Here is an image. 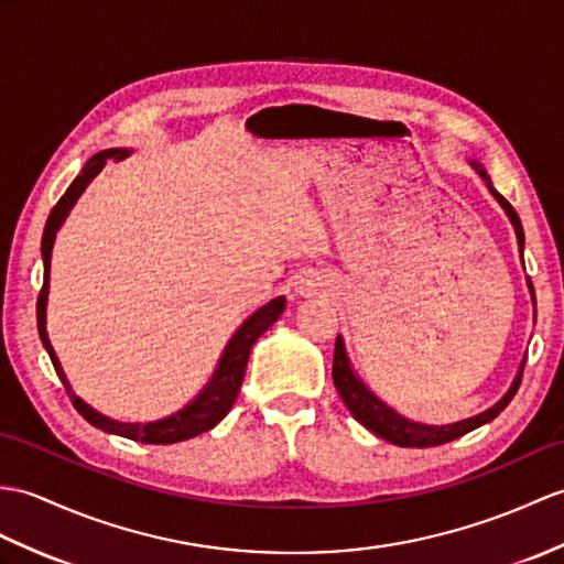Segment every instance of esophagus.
Listing matches in <instances>:
<instances>
[{
  "mask_svg": "<svg viewBox=\"0 0 564 564\" xmlns=\"http://www.w3.org/2000/svg\"><path fill=\"white\" fill-rule=\"evenodd\" d=\"M326 285H329V283H326L324 276H319V273H314V271H307V273H303V276H300V281L295 285V293L300 297H312V295L324 293Z\"/></svg>",
  "mask_w": 564,
  "mask_h": 564,
  "instance_id": "obj_1",
  "label": "esophagus"
}]
</instances>
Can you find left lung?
Here are the masks:
<instances>
[{
	"label": "left lung",
	"mask_w": 564,
	"mask_h": 564,
	"mask_svg": "<svg viewBox=\"0 0 564 564\" xmlns=\"http://www.w3.org/2000/svg\"><path fill=\"white\" fill-rule=\"evenodd\" d=\"M470 165H474L476 173L482 180H486L490 194L495 196L497 204L505 208V214L509 216V220H512L514 232H517V242H519V252L523 254V228H521V220H519V214L514 212V206L509 204L505 196L492 187V182H490V177L486 173V167H482L478 161H470ZM521 261H523V257H521ZM529 291H531V300H533V305H535L531 279H529ZM523 365H527V358L521 360V368H519V372L514 377L512 387L507 389V394L500 401H497L495 405H490L488 411H482V413H478L474 417H466V421L452 423V425H423V423H415V421H409V417L399 415L394 409H389V405L382 399H377L372 391L365 387V382L358 377V372L352 370V365H350V360L346 356V344H344L341 336H336L332 377H334V384L338 389V397L344 399L350 415L356 417L360 425H365L370 432H375L377 437H382V440H387L391 444H399V447H437V444L464 437L466 432L476 430L480 425H486V423L492 421V417L500 415L507 409V403L512 401L514 394H517V389L521 384Z\"/></svg>",
	"instance_id": "obj_1"
}]
</instances>
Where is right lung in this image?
I'll return each instance as SVG.
<instances>
[{"instance_id":"right-lung-1","label":"right lung","mask_w":564,"mask_h":564,"mask_svg":"<svg viewBox=\"0 0 564 564\" xmlns=\"http://www.w3.org/2000/svg\"><path fill=\"white\" fill-rule=\"evenodd\" d=\"M132 153L129 149H108V151H100L96 153L94 159H90L82 173L76 175V180L69 185V189L62 194V199L55 204V208L50 212V218L45 223V232H43V245H41V252H43V264H45V276H43V288H41V295H37V334H41V341L47 350V356L55 365V372L59 375L64 389H67V394L74 403V409L82 413L86 421L100 427L102 432H112V435H120L127 440H134V442H143V444H173V442H182V440H189L202 435V432L216 427L223 417L228 415V411L232 409L235 399H238V391L240 384L245 379V370H247V358H250V350L257 344V338L264 334L269 326L276 322L283 310H285V297H273L271 303H267L264 307H259L252 317H247L245 324L240 326L238 332L232 334V338L228 341L226 350H223V356L218 360V368L214 372V377L208 379V384L199 391V397H196L192 403H187L185 409L161 417V421H153V423H120V421H112V417L98 413L96 409H90L86 401L78 399L74 394L72 384L67 382V375H64L62 365L55 356V350H52V344L47 338V329H45V310H47V293H50V259H52V245H55L57 238V230L62 228L64 218L69 216L72 206L76 204L78 196L88 187V182L94 180L102 165L108 161H122L127 155Z\"/></svg>"}]
</instances>
